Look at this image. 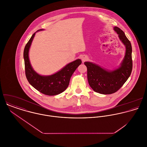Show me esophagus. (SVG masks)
Wrapping results in <instances>:
<instances>
[{"mask_svg":"<svg viewBox=\"0 0 147 147\" xmlns=\"http://www.w3.org/2000/svg\"><path fill=\"white\" fill-rule=\"evenodd\" d=\"M81 58H82V61H83V62H85V61H87L88 59V57L86 55H82Z\"/></svg>","mask_w":147,"mask_h":147,"instance_id":"34e87169","label":"esophagus"}]
</instances>
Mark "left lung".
I'll use <instances>...</instances> for the list:
<instances>
[{"label":"left lung","mask_w":147,"mask_h":147,"mask_svg":"<svg viewBox=\"0 0 147 147\" xmlns=\"http://www.w3.org/2000/svg\"><path fill=\"white\" fill-rule=\"evenodd\" d=\"M114 30L126 46L125 58L121 66L117 69L110 71L94 63H84L87 67V78L90 86L96 92L103 94H110L117 92L127 80L132 69L131 42L120 28L115 26Z\"/></svg>","instance_id":"left-lung-1"}]
</instances>
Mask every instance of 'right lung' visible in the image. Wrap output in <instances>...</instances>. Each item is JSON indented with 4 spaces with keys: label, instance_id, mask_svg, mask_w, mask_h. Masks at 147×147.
<instances>
[{
    "label": "right lung",
    "instance_id": "1",
    "mask_svg": "<svg viewBox=\"0 0 147 147\" xmlns=\"http://www.w3.org/2000/svg\"><path fill=\"white\" fill-rule=\"evenodd\" d=\"M42 30L40 29L38 30ZM34 35L35 33L32 35L25 45L24 50L25 71L26 79L32 86L45 95L55 96L59 94L67 89L71 76L82 62L80 59H77L68 64L61 71L50 76L38 75L33 69L29 59V50Z\"/></svg>",
    "mask_w": 147,
    "mask_h": 147
}]
</instances>
